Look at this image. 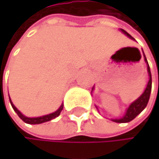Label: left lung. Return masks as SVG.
<instances>
[{
    "label": "left lung",
    "instance_id": "1",
    "mask_svg": "<svg viewBox=\"0 0 159 159\" xmlns=\"http://www.w3.org/2000/svg\"><path fill=\"white\" fill-rule=\"evenodd\" d=\"M121 31L126 34L128 37H130L131 39H133V37L128 33L127 31H125L124 29H121ZM145 56V55H144ZM145 61L147 62V59L145 57ZM148 64V62H147ZM147 70H148V73H149V82H148V85L144 90V93H142V95L140 96L137 100H135L134 102H133L130 107L128 108L127 111H126V114L124 116L120 119H112V121L114 122H117V123H127V122H130L132 121L133 119H134L137 115L141 112L147 106V104L149 102V98H150V94H151V90H152V74H151V70H150V66L148 65L147 66Z\"/></svg>",
    "mask_w": 159,
    "mask_h": 159
}]
</instances>
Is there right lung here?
<instances>
[{
    "label": "right lung",
    "instance_id": "right-lung-1",
    "mask_svg": "<svg viewBox=\"0 0 159 159\" xmlns=\"http://www.w3.org/2000/svg\"><path fill=\"white\" fill-rule=\"evenodd\" d=\"M9 100H10V98H9ZM10 103H11V106H12V108H13V110L17 112V114L19 115V117L24 121V122H25V123H27V124H41V123H44V122H47V121H50V120H52V119H54L55 117H57V116H59L60 115V112L62 111V110H63V105L55 111V112H52V113H50V114H48V115H44V116H41V117H34V118H30V117H26V116H25V115H23L19 111L17 110V108L13 105L12 104V102H11V100H10Z\"/></svg>",
    "mask_w": 159,
    "mask_h": 159
}]
</instances>
